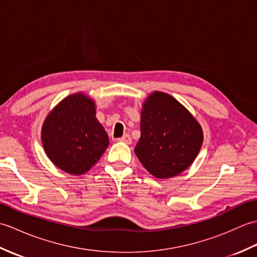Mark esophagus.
I'll use <instances>...</instances> for the list:
<instances>
[{"mask_svg":"<svg viewBox=\"0 0 257 257\" xmlns=\"http://www.w3.org/2000/svg\"><path fill=\"white\" fill-rule=\"evenodd\" d=\"M118 141H120V143L130 145V144H132V137H130L129 135H124V136H122L121 138H119Z\"/></svg>","mask_w":257,"mask_h":257,"instance_id":"esophagus-1","label":"esophagus"}]
</instances>
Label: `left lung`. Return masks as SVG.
Returning a JSON list of instances; mask_svg holds the SVG:
<instances>
[{"label": "left lung", "instance_id": "obj_1", "mask_svg": "<svg viewBox=\"0 0 257 257\" xmlns=\"http://www.w3.org/2000/svg\"><path fill=\"white\" fill-rule=\"evenodd\" d=\"M141 136L135 154L152 176L168 179L184 171L203 143L201 125L181 103L155 91L143 106Z\"/></svg>", "mask_w": 257, "mask_h": 257}]
</instances>
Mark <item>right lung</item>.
Instances as JSON below:
<instances>
[{
    "mask_svg": "<svg viewBox=\"0 0 257 257\" xmlns=\"http://www.w3.org/2000/svg\"><path fill=\"white\" fill-rule=\"evenodd\" d=\"M42 143L54 165L76 176L88 171L109 145L95 103L84 94L65 98L53 109L43 124Z\"/></svg>",
    "mask_w": 257,
    "mask_h": 257,
    "instance_id": "right-lung-1",
    "label": "right lung"
}]
</instances>
